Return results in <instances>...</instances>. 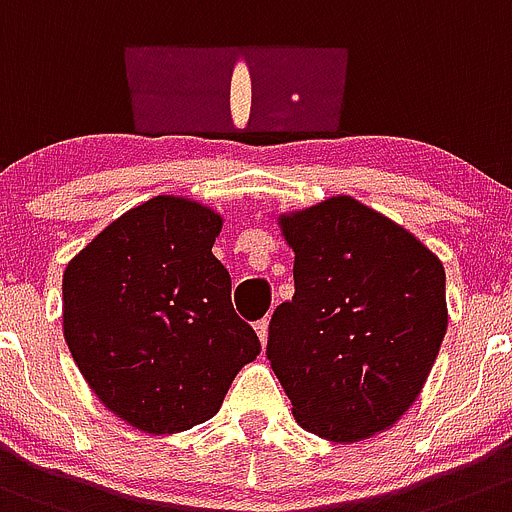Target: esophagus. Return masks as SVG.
Returning a JSON list of instances; mask_svg holds the SVG:
<instances>
[{
  "label": "esophagus",
  "mask_w": 512,
  "mask_h": 512,
  "mask_svg": "<svg viewBox=\"0 0 512 512\" xmlns=\"http://www.w3.org/2000/svg\"><path fill=\"white\" fill-rule=\"evenodd\" d=\"M267 329H270V321H267V319L257 321V324H255V331H257V336H260L262 347H265V344H267Z\"/></svg>",
  "instance_id": "1"
}]
</instances>
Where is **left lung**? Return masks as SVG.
Wrapping results in <instances>:
<instances>
[{
	"label": "left lung",
	"instance_id": "left-lung-1",
	"mask_svg": "<svg viewBox=\"0 0 512 512\" xmlns=\"http://www.w3.org/2000/svg\"><path fill=\"white\" fill-rule=\"evenodd\" d=\"M296 293L267 359L308 434L354 444L416 403L444 342L446 273L416 234L352 196L275 216Z\"/></svg>",
	"mask_w": 512,
	"mask_h": 512
}]
</instances>
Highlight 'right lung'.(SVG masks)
I'll return each instance as SVG.
<instances>
[{"label": "right lung", "instance_id": "add662e5", "mask_svg": "<svg viewBox=\"0 0 512 512\" xmlns=\"http://www.w3.org/2000/svg\"><path fill=\"white\" fill-rule=\"evenodd\" d=\"M222 224L201 201L155 196L101 229L63 273L73 362L104 408L142 434L209 421L260 354L211 252Z\"/></svg>", "mask_w": 512, "mask_h": 512}]
</instances>
